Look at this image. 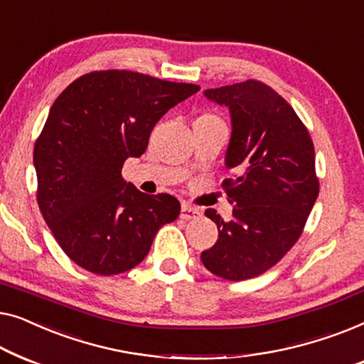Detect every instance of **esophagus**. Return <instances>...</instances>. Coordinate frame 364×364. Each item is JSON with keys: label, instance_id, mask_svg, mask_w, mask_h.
I'll return each mask as SVG.
<instances>
[{"label": "esophagus", "instance_id": "esophagus-1", "mask_svg": "<svg viewBox=\"0 0 364 364\" xmlns=\"http://www.w3.org/2000/svg\"><path fill=\"white\" fill-rule=\"evenodd\" d=\"M181 218L183 219H198V218H201V211H199V209H196V208H193V206H189V204H183L181 206Z\"/></svg>", "mask_w": 364, "mask_h": 364}]
</instances>
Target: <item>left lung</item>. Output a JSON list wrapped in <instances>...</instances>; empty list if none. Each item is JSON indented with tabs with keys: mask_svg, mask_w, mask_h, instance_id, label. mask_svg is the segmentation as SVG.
Wrapping results in <instances>:
<instances>
[{
	"mask_svg": "<svg viewBox=\"0 0 364 364\" xmlns=\"http://www.w3.org/2000/svg\"><path fill=\"white\" fill-rule=\"evenodd\" d=\"M231 112L232 132L226 166L234 178L223 188L232 219L214 209L219 239L203 250L209 272L226 280H247L274 267L289 252L318 196L314 141L289 102L259 80L204 90Z\"/></svg>",
	"mask_w": 364,
	"mask_h": 364,
	"instance_id": "8db88e82",
	"label": "left lung"
}]
</instances>
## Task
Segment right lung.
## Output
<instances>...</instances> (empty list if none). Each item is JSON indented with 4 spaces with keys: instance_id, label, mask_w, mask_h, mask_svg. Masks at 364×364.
<instances>
[{
    "instance_id": "add662e5",
    "label": "right lung",
    "mask_w": 364,
    "mask_h": 364,
    "mask_svg": "<svg viewBox=\"0 0 364 364\" xmlns=\"http://www.w3.org/2000/svg\"><path fill=\"white\" fill-rule=\"evenodd\" d=\"M199 85L132 70L80 75L50 107L34 145L38 204L70 260L97 275L130 270L163 224L180 216L171 194H145L122 178L145 153L156 122Z\"/></svg>"
}]
</instances>
